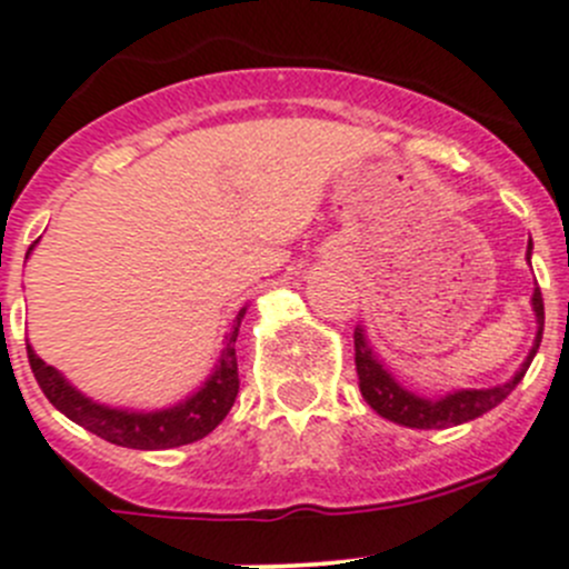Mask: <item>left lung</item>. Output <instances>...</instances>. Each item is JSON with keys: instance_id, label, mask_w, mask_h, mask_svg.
I'll return each instance as SVG.
<instances>
[{"instance_id": "1", "label": "left lung", "mask_w": 569, "mask_h": 569, "mask_svg": "<svg viewBox=\"0 0 569 569\" xmlns=\"http://www.w3.org/2000/svg\"><path fill=\"white\" fill-rule=\"evenodd\" d=\"M530 249L533 243L527 247V260H530ZM533 311L536 322H539V335H536L533 348H530V357L525 360V366L516 371V377L505 386L496 388H482V391H453L442 399H422L417 393L406 391L393 380L391 373L382 368V362L371 355L366 337L362 331H355V360H357V380H360V393L366 397L368 406L380 417L391 419L397 425H406V428H450V425H462L470 422V419L482 417L490 408H496L499 402L510 397L516 386L521 382L525 371L533 362L536 351H539L541 335H545V300H541V291L536 286L533 291Z\"/></svg>"}]
</instances>
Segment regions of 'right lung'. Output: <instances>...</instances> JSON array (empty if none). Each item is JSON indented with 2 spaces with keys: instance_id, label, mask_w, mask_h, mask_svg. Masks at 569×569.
Instances as JSON below:
<instances>
[{
  "instance_id": "1",
  "label": "right lung",
  "mask_w": 569,
  "mask_h": 569,
  "mask_svg": "<svg viewBox=\"0 0 569 569\" xmlns=\"http://www.w3.org/2000/svg\"><path fill=\"white\" fill-rule=\"evenodd\" d=\"M247 311V309H243ZM240 311L234 317V326L229 331L227 348H223L221 362L214 368V373L207 380V386L189 397L181 406L170 408V411H156V413H132V411H116L93 402V399L81 397L73 386H70L53 366L36 357L33 348L28 346V360L33 368V377L44 397L59 408L68 419L81 425L84 431L96 433V437L107 439L121 448H136V450H163V448H181V445L198 442L207 433H212L229 408L234 406L238 397V357H234V340H238L240 329Z\"/></svg>"
}]
</instances>
